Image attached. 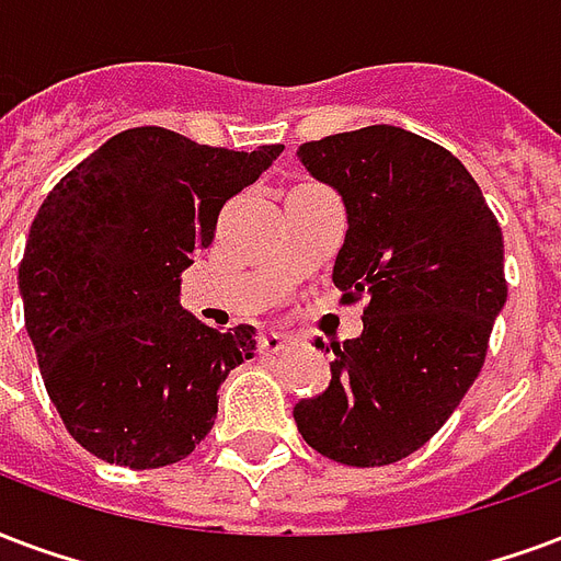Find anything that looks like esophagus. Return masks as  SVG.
<instances>
[{
  "label": "esophagus",
  "instance_id": "1",
  "mask_svg": "<svg viewBox=\"0 0 561 561\" xmlns=\"http://www.w3.org/2000/svg\"><path fill=\"white\" fill-rule=\"evenodd\" d=\"M293 340L284 334H265L263 340H260V352L263 355H280V352H286V348H293Z\"/></svg>",
  "mask_w": 561,
  "mask_h": 561
}]
</instances>
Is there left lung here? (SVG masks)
Returning a JSON list of instances; mask_svg holds the SVG:
<instances>
[{"label":"left lung","mask_w":561,"mask_h":561,"mask_svg":"<svg viewBox=\"0 0 561 561\" xmlns=\"http://www.w3.org/2000/svg\"><path fill=\"white\" fill-rule=\"evenodd\" d=\"M298 159L343 195L334 286L366 307L360 336L331 345V385L293 414L325 458L393 465L449 420L485 364L508 296L503 230L456 156L399 126L307 141Z\"/></svg>","instance_id":"left-lung-1"}]
</instances>
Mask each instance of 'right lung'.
I'll use <instances>...</instances> for the list:
<instances>
[{"mask_svg":"<svg viewBox=\"0 0 561 561\" xmlns=\"http://www.w3.org/2000/svg\"><path fill=\"white\" fill-rule=\"evenodd\" d=\"M284 145L242 153L136 126L58 180L20 263L25 331L46 393L79 446L153 470L195 449L218 387L256 352L180 307V272L213 245L221 206L260 180Z\"/></svg>","mask_w":561,"mask_h":561,"instance_id":"obj_1","label":"right lung"}]
</instances>
